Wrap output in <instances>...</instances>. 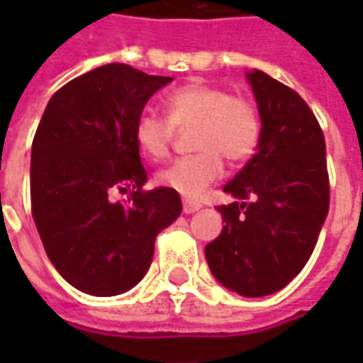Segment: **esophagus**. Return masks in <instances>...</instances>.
Wrapping results in <instances>:
<instances>
[{"mask_svg":"<svg viewBox=\"0 0 363 363\" xmlns=\"http://www.w3.org/2000/svg\"><path fill=\"white\" fill-rule=\"evenodd\" d=\"M202 208L200 202H191V200H184V214H194Z\"/></svg>","mask_w":363,"mask_h":363,"instance_id":"esophagus-1","label":"esophagus"}]
</instances>
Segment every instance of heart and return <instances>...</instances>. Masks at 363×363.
<instances>
[{
	"instance_id": "heart-1",
	"label": "heart",
	"mask_w": 363,
	"mask_h": 363,
	"mask_svg": "<svg viewBox=\"0 0 363 363\" xmlns=\"http://www.w3.org/2000/svg\"><path fill=\"white\" fill-rule=\"evenodd\" d=\"M167 117L143 113L135 121V143L153 161L167 157L175 127H194L198 153L172 161L157 174V184L186 198H200L224 172V160L244 163L257 151L262 123L257 105L242 94L194 80L165 96Z\"/></svg>"
}]
</instances>
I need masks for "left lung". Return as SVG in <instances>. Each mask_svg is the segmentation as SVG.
I'll list each match as a JSON object with an SVG mask.
<instances>
[{
    "label": "left lung",
    "mask_w": 363,
    "mask_h": 363,
    "mask_svg": "<svg viewBox=\"0 0 363 363\" xmlns=\"http://www.w3.org/2000/svg\"><path fill=\"white\" fill-rule=\"evenodd\" d=\"M262 133L258 151L224 186L236 202L218 206L226 224L206 246L210 271L242 297L286 286L313 252L329 212L325 137L293 89L248 72Z\"/></svg>",
    "instance_id": "obj_1"
}]
</instances>
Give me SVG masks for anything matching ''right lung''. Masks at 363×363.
I'll return each instance as SVG.
<instances>
[{"instance_id":"obj_1","label":"right lung","mask_w":363,"mask_h":363,"mask_svg":"<svg viewBox=\"0 0 363 363\" xmlns=\"http://www.w3.org/2000/svg\"><path fill=\"white\" fill-rule=\"evenodd\" d=\"M172 82L129 64H105L54 92L32 143V216L56 271L78 291L113 297L153 260L155 236L182 214L174 189L145 191L135 143L145 103ZM130 191L125 203L116 191Z\"/></svg>"}]
</instances>
